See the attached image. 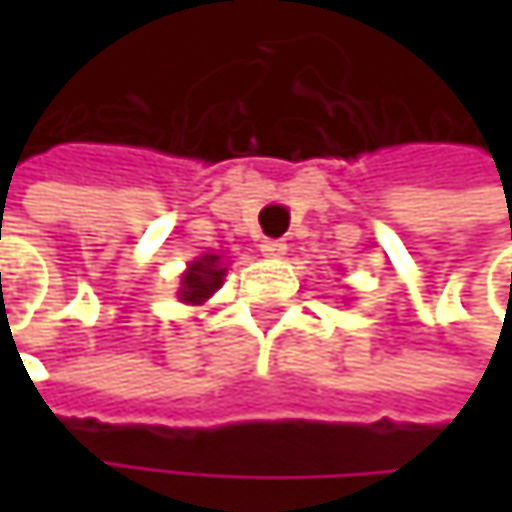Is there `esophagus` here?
<instances>
[{"label":"esophagus","mask_w":512,"mask_h":512,"mask_svg":"<svg viewBox=\"0 0 512 512\" xmlns=\"http://www.w3.org/2000/svg\"><path fill=\"white\" fill-rule=\"evenodd\" d=\"M262 253H265V256H270V259H279V256H285V250H287V245H285V239H265V242H262Z\"/></svg>","instance_id":"obj_1"}]
</instances>
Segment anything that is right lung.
I'll return each mask as SVG.
<instances>
[{
  "mask_svg": "<svg viewBox=\"0 0 512 512\" xmlns=\"http://www.w3.org/2000/svg\"><path fill=\"white\" fill-rule=\"evenodd\" d=\"M222 276H225V267H219V256L210 253V256H202L199 262H193L190 270L182 276V302H190V305H199L205 302L207 296L222 285Z\"/></svg>",
  "mask_w": 512,
  "mask_h": 512,
  "instance_id": "obj_1",
  "label": "right lung"
}]
</instances>
